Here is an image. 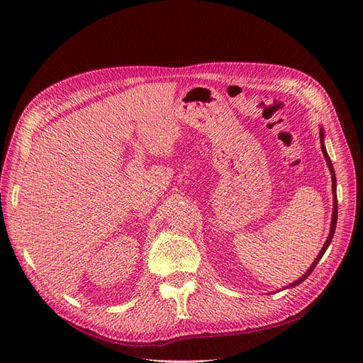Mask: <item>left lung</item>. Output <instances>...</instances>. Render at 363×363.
I'll use <instances>...</instances> for the list:
<instances>
[{"instance_id":"8db88e82","label":"left lung","mask_w":363,"mask_h":363,"mask_svg":"<svg viewBox=\"0 0 363 363\" xmlns=\"http://www.w3.org/2000/svg\"><path fill=\"white\" fill-rule=\"evenodd\" d=\"M320 142H321V150H323V155H324V159H325V162H327V167H328V171H330V174H332V194H333V212H332V223H330V232H328V236H327V239H325V242H324V245H323V248H321V251L318 252V256H316V259L313 260V263L312 265L309 267V269H307L303 276L298 279V280H295V281H292V283H289L288 286H284L283 289H286V288H295V286H298L300 283H303L307 277L311 276L312 274V271H313V268L316 267V263L320 262V259L324 256V252H325V250L328 248V245H330V242H332V239H333V235H335V228H336V221H337V196H336V175H335V169H333V164H332V160H330V157H328V155H327V150H325V144H324V128H323V125H320Z\"/></svg>"}]
</instances>
